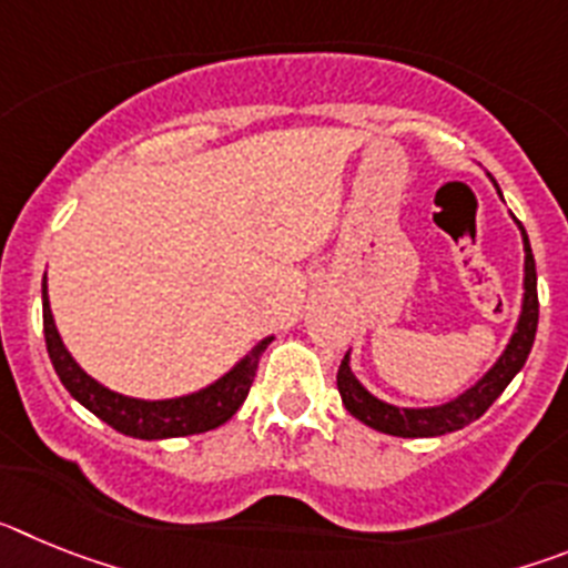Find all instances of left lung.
Masks as SVG:
<instances>
[{
    "mask_svg": "<svg viewBox=\"0 0 568 568\" xmlns=\"http://www.w3.org/2000/svg\"><path fill=\"white\" fill-rule=\"evenodd\" d=\"M498 187V184H495ZM500 193V190H498ZM515 219V215H511ZM518 222V219H515ZM520 235H524V304H520L518 327L511 333L509 344H506L504 355L495 361L489 373L469 386L458 398L446 400L440 406H420V409H409V406H395L386 400L375 398L364 384L349 369V353L344 355L338 366V393L344 400L346 413L355 415L361 424L373 426L378 433L398 435V438H435V435L455 433L464 429L466 424L478 420L480 415L489 409L498 395L504 393L509 381L524 369L526 358L535 344V333H538V270H535V255L529 247V235H526L524 224L518 222Z\"/></svg>",
    "mask_w": 568,
    "mask_h": 568,
    "instance_id": "8db88e82",
    "label": "left lung"
}]
</instances>
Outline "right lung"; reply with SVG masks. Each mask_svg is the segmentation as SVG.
I'll list each match as a JSON object with an SVG mask.
<instances>
[{"label": "right lung", "instance_id": "add662e5", "mask_svg": "<svg viewBox=\"0 0 568 568\" xmlns=\"http://www.w3.org/2000/svg\"><path fill=\"white\" fill-rule=\"evenodd\" d=\"M42 321L50 364L57 369L64 389H68L84 409H90L97 418H102L104 424L113 426L115 433L142 440L182 438V435H199L207 433V429H215V426L227 424V420L239 413V406L244 404V398H247L250 386H253L255 378V369H258L261 353H264L270 346V341H273V335L258 341V344H255L227 375H222L215 384L204 386L199 393L168 400H142L113 393V389L99 384L97 378H90L82 366L73 361V355L68 353V346L62 344V335H59L57 324H53V313H50L48 275H44L42 281Z\"/></svg>", "mask_w": 568, "mask_h": 568}]
</instances>
